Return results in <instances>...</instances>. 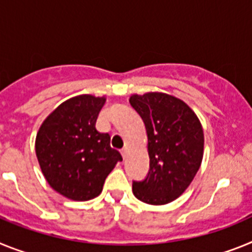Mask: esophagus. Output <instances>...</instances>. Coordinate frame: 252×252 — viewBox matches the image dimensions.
Returning a JSON list of instances; mask_svg holds the SVG:
<instances>
[{"mask_svg":"<svg viewBox=\"0 0 252 252\" xmlns=\"http://www.w3.org/2000/svg\"><path fill=\"white\" fill-rule=\"evenodd\" d=\"M126 152H128V148H126V147H124L123 150L120 151V153H122V156H123V158H126Z\"/></svg>","mask_w":252,"mask_h":252,"instance_id":"obj_1","label":"esophagus"}]
</instances>
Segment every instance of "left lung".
<instances>
[{"mask_svg": "<svg viewBox=\"0 0 252 252\" xmlns=\"http://www.w3.org/2000/svg\"><path fill=\"white\" fill-rule=\"evenodd\" d=\"M129 102L146 126L150 156L147 178L133 183V194L151 205L174 202L202 165L204 133L200 120L183 100L163 93L134 94Z\"/></svg>", "mask_w": 252, "mask_h": 252, "instance_id": "left-lung-1", "label": "left lung"}]
</instances>
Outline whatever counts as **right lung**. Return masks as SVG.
I'll list each match as a JSON object with an SVG mask.
<instances>
[{
    "mask_svg": "<svg viewBox=\"0 0 252 252\" xmlns=\"http://www.w3.org/2000/svg\"><path fill=\"white\" fill-rule=\"evenodd\" d=\"M105 101V96L87 94L65 100L45 118L35 138V153L45 180L71 200L96 198L105 179L123 159L110 147V135L96 130Z\"/></svg>",
    "mask_w": 252,
    "mask_h": 252,
    "instance_id": "right-lung-1",
    "label": "right lung"
}]
</instances>
